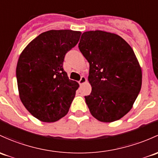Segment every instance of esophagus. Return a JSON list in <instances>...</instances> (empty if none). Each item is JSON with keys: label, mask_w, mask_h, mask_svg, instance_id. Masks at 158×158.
I'll return each instance as SVG.
<instances>
[{"label": "esophagus", "mask_w": 158, "mask_h": 158, "mask_svg": "<svg viewBox=\"0 0 158 158\" xmlns=\"http://www.w3.org/2000/svg\"><path fill=\"white\" fill-rule=\"evenodd\" d=\"M86 81H87L86 78L85 77V76H82V77H81V79H80V80L79 81V85H83L84 83H85Z\"/></svg>", "instance_id": "34e87169"}]
</instances>
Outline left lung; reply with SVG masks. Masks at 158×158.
<instances>
[{
    "instance_id": "obj_1",
    "label": "left lung",
    "mask_w": 158,
    "mask_h": 158,
    "mask_svg": "<svg viewBox=\"0 0 158 158\" xmlns=\"http://www.w3.org/2000/svg\"><path fill=\"white\" fill-rule=\"evenodd\" d=\"M79 51L89 63L92 92L85 96L91 114L103 123L123 117L142 88V68L131 46L117 34L85 31Z\"/></svg>"
}]
</instances>
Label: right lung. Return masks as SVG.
I'll list each match as a JSON object with an SVG mask.
<instances>
[{
    "label": "right lung",
    "mask_w": 158,
    "mask_h": 158,
    "mask_svg": "<svg viewBox=\"0 0 158 158\" xmlns=\"http://www.w3.org/2000/svg\"><path fill=\"white\" fill-rule=\"evenodd\" d=\"M81 34L68 29L44 31L19 55L16 69L19 98L40 121L55 122L69 111L79 85L69 79L63 64Z\"/></svg>",
    "instance_id": "add662e5"
}]
</instances>
